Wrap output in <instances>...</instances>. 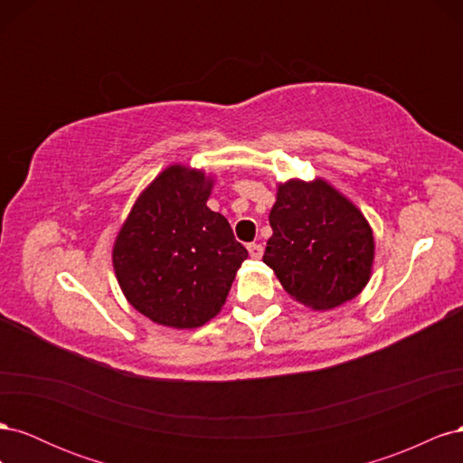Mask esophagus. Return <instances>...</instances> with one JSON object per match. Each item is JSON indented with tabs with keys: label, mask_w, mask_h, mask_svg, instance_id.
Masks as SVG:
<instances>
[{
	"label": "esophagus",
	"mask_w": 463,
	"mask_h": 463,
	"mask_svg": "<svg viewBox=\"0 0 463 463\" xmlns=\"http://www.w3.org/2000/svg\"><path fill=\"white\" fill-rule=\"evenodd\" d=\"M247 249H249V255H250V259L259 260V259L262 257V245H259V243H250V245H247Z\"/></svg>",
	"instance_id": "1"
}]
</instances>
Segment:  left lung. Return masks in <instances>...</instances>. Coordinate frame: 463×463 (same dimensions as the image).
I'll return each mask as SVG.
<instances>
[{"label": "left lung", "mask_w": 463, "mask_h": 463, "mask_svg": "<svg viewBox=\"0 0 463 463\" xmlns=\"http://www.w3.org/2000/svg\"><path fill=\"white\" fill-rule=\"evenodd\" d=\"M272 237L264 264L289 298L315 311L352 301L367 286L374 237L367 218L326 179L278 184L270 210Z\"/></svg>", "instance_id": "8db88e82"}]
</instances>
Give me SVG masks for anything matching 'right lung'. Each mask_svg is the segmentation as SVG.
<instances>
[{"label": "right lung", "mask_w": 463, "mask_h": 463, "mask_svg": "<svg viewBox=\"0 0 463 463\" xmlns=\"http://www.w3.org/2000/svg\"><path fill=\"white\" fill-rule=\"evenodd\" d=\"M214 177L172 164L138 194L111 249L118 284L135 309L177 330L220 311L247 249L206 201Z\"/></svg>", "instance_id": "obj_1"}]
</instances>
